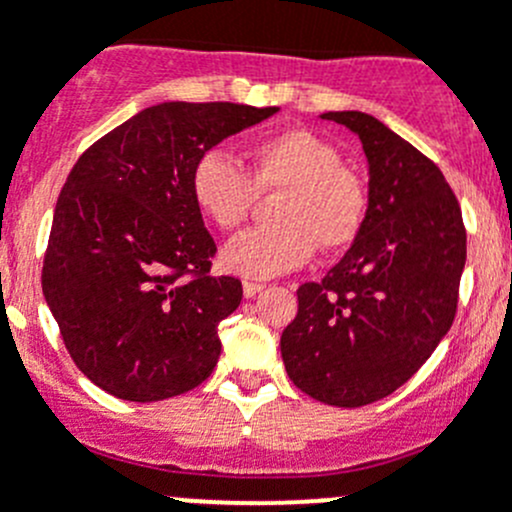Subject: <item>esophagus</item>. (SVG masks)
<instances>
[{
  "instance_id": "esophagus-1",
  "label": "esophagus",
  "mask_w": 512,
  "mask_h": 512,
  "mask_svg": "<svg viewBox=\"0 0 512 512\" xmlns=\"http://www.w3.org/2000/svg\"><path fill=\"white\" fill-rule=\"evenodd\" d=\"M262 289H265V285H262V282H242V292H245V297L250 299V297H255V294H260Z\"/></svg>"
}]
</instances>
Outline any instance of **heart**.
I'll return each instance as SVG.
<instances>
[{"label":"heart","mask_w":512,"mask_h":512,"mask_svg":"<svg viewBox=\"0 0 512 512\" xmlns=\"http://www.w3.org/2000/svg\"><path fill=\"white\" fill-rule=\"evenodd\" d=\"M190 193L220 230L247 220L260 193L277 195V225L252 227L232 237L223 265L242 277H277L297 270L314 250H347L359 237L369 193L359 173L342 165V153L317 133L292 128L260 141L250 153V173L223 151L198 158Z\"/></svg>","instance_id":"b5f03b06"}]
</instances>
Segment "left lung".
<instances>
[{"mask_svg": "<svg viewBox=\"0 0 512 512\" xmlns=\"http://www.w3.org/2000/svg\"><path fill=\"white\" fill-rule=\"evenodd\" d=\"M356 133L369 160V210L347 255L297 289L282 361L329 406L394 394L451 329L466 267L461 205L433 160L361 111L322 113Z\"/></svg>", "mask_w": 512, "mask_h": 512, "instance_id": "1", "label": "left lung"}]
</instances>
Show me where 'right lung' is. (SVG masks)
Here are the masks:
<instances>
[{
	"label": "right lung",
	"mask_w": 512,
	"mask_h": 512,
	"mask_svg": "<svg viewBox=\"0 0 512 512\" xmlns=\"http://www.w3.org/2000/svg\"><path fill=\"white\" fill-rule=\"evenodd\" d=\"M280 108L168 101L98 138L71 168L41 289L74 364L123 401H163L213 374L242 282L213 277L190 193L203 153Z\"/></svg>",
	"instance_id": "right-lung-1"
}]
</instances>
